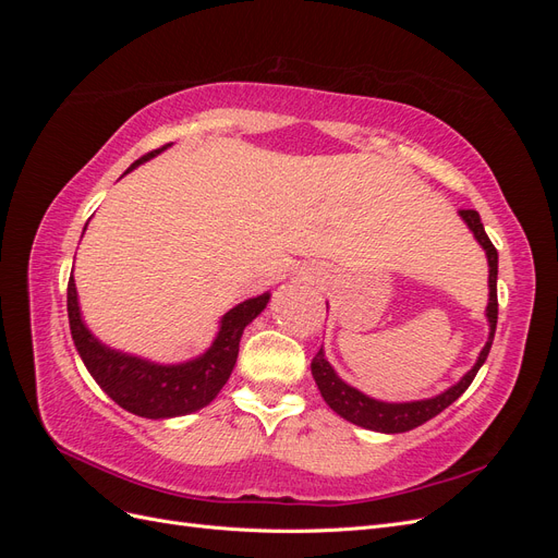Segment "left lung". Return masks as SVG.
<instances>
[{"mask_svg": "<svg viewBox=\"0 0 558 558\" xmlns=\"http://www.w3.org/2000/svg\"><path fill=\"white\" fill-rule=\"evenodd\" d=\"M463 216V221L468 223V228L475 232L477 242L484 246L486 258H488V307H486V316L488 324H492V332H488V342L482 349L480 359L475 363V367L470 373L451 386L449 391L435 396L430 400H416V402H379L363 396L356 388H351L349 384H344L340 377L335 375V369L330 367V363L326 361L324 351H318L316 356L312 359V375L316 379V386L324 400L330 404V408L340 414L342 418L351 421V424L377 430V433H404L412 430L421 424H426L433 416L440 414L442 410H447L453 400H459L465 388L475 379V375L480 373V367L484 365L488 351H492L494 344V335H496V324H498V289H496V279H498V251L488 240V234L482 226V218L475 209H461L459 211Z\"/></svg>", "mask_w": 558, "mask_h": 558, "instance_id": "8db88e82", "label": "left lung"}]
</instances>
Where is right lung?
Here are the masks:
<instances>
[{"instance_id":"obj_1","label":"right lung","mask_w":558,"mask_h":558,"mask_svg":"<svg viewBox=\"0 0 558 558\" xmlns=\"http://www.w3.org/2000/svg\"><path fill=\"white\" fill-rule=\"evenodd\" d=\"M167 146L170 144L142 156L137 162H132L130 170H134L140 162L154 158ZM267 300L269 295L265 293L230 310L221 320V330H218L216 342L205 356L183 365H156L99 344L81 320L74 277H70V283H66V314H70L72 340L83 363H86L88 373L113 402L121 404L123 410L146 418H170L191 414L209 404L226 386L234 363H238L244 328L265 310Z\"/></svg>"}]
</instances>
